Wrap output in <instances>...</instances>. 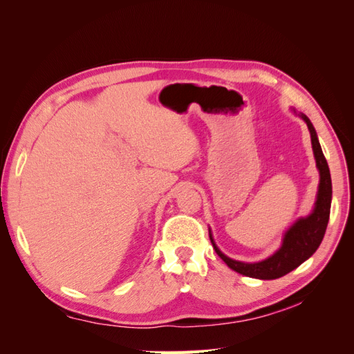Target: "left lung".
<instances>
[{"label":"left lung","instance_id":"left-lung-1","mask_svg":"<svg viewBox=\"0 0 354 354\" xmlns=\"http://www.w3.org/2000/svg\"><path fill=\"white\" fill-rule=\"evenodd\" d=\"M292 112L301 118V120L307 124L310 138H312V147H313V155L316 159V167L319 171V187H317V195H316L315 207L312 212L306 217H299L292 226H289V229L283 234L282 245L279 250L274 251L270 257H267V259L261 261H255V263L233 260L224 252H221L216 241H214L212 232L209 229L211 243L220 259L226 263L232 270L238 272L243 276L255 277V279H263V281L277 279V277H282L286 273L292 272L299 264H303L306 260H308L319 248L320 242H322L324 234L326 232L328 221H329L330 201H332V181H330L328 162L324 156L322 147H320L319 138L312 121H310L304 113H297L295 109H292Z\"/></svg>","mask_w":354,"mask_h":354}]
</instances>
